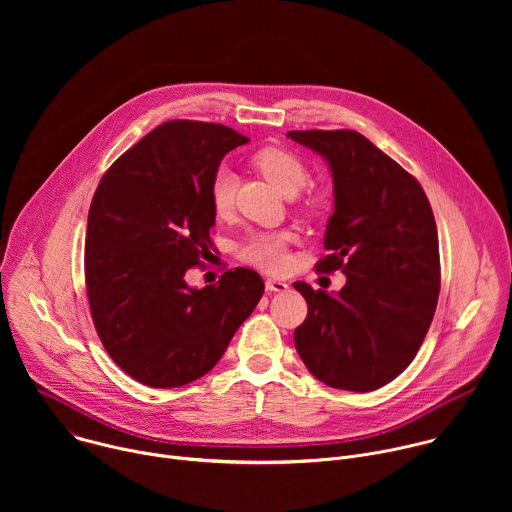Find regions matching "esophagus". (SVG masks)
<instances>
[{
    "label": "esophagus",
    "instance_id": "esophagus-1",
    "mask_svg": "<svg viewBox=\"0 0 512 512\" xmlns=\"http://www.w3.org/2000/svg\"><path fill=\"white\" fill-rule=\"evenodd\" d=\"M265 289L267 291H277V294H283V291L289 289V285L285 281H281V279H267L265 281Z\"/></svg>",
    "mask_w": 512,
    "mask_h": 512
}]
</instances>
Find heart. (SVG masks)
<instances>
[{
	"mask_svg": "<svg viewBox=\"0 0 512 512\" xmlns=\"http://www.w3.org/2000/svg\"><path fill=\"white\" fill-rule=\"evenodd\" d=\"M253 166L257 172L281 194L291 196L296 194L306 178H308V168L306 164L287 150L281 148H265L253 156ZM210 200L212 208L218 214H227L233 206L235 200V176L231 170L221 168L210 184ZM326 202L324 190H310L304 198V206L308 210H320ZM294 239L291 233H261L251 237L243 247H241V259L263 269V271H283L287 265V245Z\"/></svg>",
	"mask_w": 512,
	"mask_h": 512,
	"instance_id": "heart-1",
	"label": "heart"
}]
</instances>
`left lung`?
<instances>
[{"mask_svg":"<svg viewBox=\"0 0 512 512\" xmlns=\"http://www.w3.org/2000/svg\"><path fill=\"white\" fill-rule=\"evenodd\" d=\"M320 154L334 184L318 271L340 269L336 294L294 287L308 316L294 332L308 371L334 389L375 391L415 358L440 296V245L419 182L367 137L350 131H289Z\"/></svg>","mask_w":512,"mask_h":512,"instance_id":"1","label":"left lung"}]
</instances>
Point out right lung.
I'll use <instances>...</instances> for the list:
<instances>
[{"label": "right lung", "mask_w": 512, "mask_h": 512, "mask_svg": "<svg viewBox=\"0 0 512 512\" xmlns=\"http://www.w3.org/2000/svg\"><path fill=\"white\" fill-rule=\"evenodd\" d=\"M247 141L227 125L168 121L97 186L85 245L89 306L105 350L141 385L172 389L206 375L263 296L261 275L247 267L202 289L184 277L212 249V178Z\"/></svg>", "instance_id": "right-lung-1"}]
</instances>
